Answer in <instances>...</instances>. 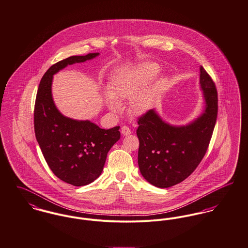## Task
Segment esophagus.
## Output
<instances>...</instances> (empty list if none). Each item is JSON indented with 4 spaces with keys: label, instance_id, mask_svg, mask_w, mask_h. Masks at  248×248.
Returning a JSON list of instances; mask_svg holds the SVG:
<instances>
[{
    "label": "esophagus",
    "instance_id": "esophagus-1",
    "mask_svg": "<svg viewBox=\"0 0 248 248\" xmlns=\"http://www.w3.org/2000/svg\"><path fill=\"white\" fill-rule=\"evenodd\" d=\"M121 133L124 135V136H127V135H130L131 134V130L129 127L127 126H123L121 128Z\"/></svg>",
    "mask_w": 248,
    "mask_h": 248
}]
</instances>
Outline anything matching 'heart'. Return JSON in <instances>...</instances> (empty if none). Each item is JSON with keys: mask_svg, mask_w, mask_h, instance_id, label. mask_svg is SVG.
<instances>
[{"mask_svg": "<svg viewBox=\"0 0 248 248\" xmlns=\"http://www.w3.org/2000/svg\"><path fill=\"white\" fill-rule=\"evenodd\" d=\"M160 72L158 64L144 62L134 67L119 73L112 82L110 91L105 96L106 105L114 113L123 110L122 102L130 100L129 112L135 116H142L151 110L157 96L167 83V77L161 76L146 86Z\"/></svg>", "mask_w": 248, "mask_h": 248, "instance_id": "heart-1", "label": "heart"}]
</instances>
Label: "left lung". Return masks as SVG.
Listing matches in <instances>:
<instances>
[{"label":"left lung","instance_id":"1","mask_svg":"<svg viewBox=\"0 0 248 248\" xmlns=\"http://www.w3.org/2000/svg\"><path fill=\"white\" fill-rule=\"evenodd\" d=\"M203 110L185 125H173L151 109L139 121L138 165L152 186L167 188L186 180L202 160L212 136L218 113L215 83L200 66Z\"/></svg>","mask_w":248,"mask_h":248}]
</instances>
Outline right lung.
<instances>
[{
  "mask_svg": "<svg viewBox=\"0 0 248 248\" xmlns=\"http://www.w3.org/2000/svg\"><path fill=\"white\" fill-rule=\"evenodd\" d=\"M100 53L71 56L58 62L39 84L34 129L46 162L56 176L74 186L94 182L103 172L111 147L121 137L120 126L103 129L88 120H74L62 115L52 97L53 76L67 65L92 60Z\"/></svg>",
  "mask_w": 248,
  "mask_h": 248,
  "instance_id": "1",
  "label": "right lung"
}]
</instances>
